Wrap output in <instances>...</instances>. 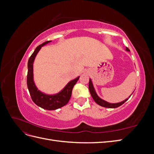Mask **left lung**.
Segmentation results:
<instances>
[{"label":"left lung","instance_id":"left-lung-1","mask_svg":"<svg viewBox=\"0 0 154 154\" xmlns=\"http://www.w3.org/2000/svg\"><path fill=\"white\" fill-rule=\"evenodd\" d=\"M126 51H130L129 49L128 48H126ZM88 88H89V91H90V93L91 94L93 100H94V101L96 102V103L97 104H98L99 105L101 106H103V107H106V108H110V109H114V108H117V107L122 105L124 103H125L126 101H127L129 97L131 96H130L128 98H127L126 100H125L124 101H121L119 102V103H109V102H107L101 99L100 97L97 95L96 92L95 91V89L94 88V86H93L92 85V81L91 79H89V83H88ZM132 95V94H131Z\"/></svg>","mask_w":154,"mask_h":154}]
</instances>
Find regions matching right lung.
<instances>
[{"label":"right lung","instance_id":"1","mask_svg":"<svg viewBox=\"0 0 154 154\" xmlns=\"http://www.w3.org/2000/svg\"><path fill=\"white\" fill-rule=\"evenodd\" d=\"M51 40L45 42L42 44L38 45L29 58L27 63V85L32 101L41 108L44 109L52 110H56L66 105L71 98L72 88L78 82L80 76L77 77L73 80L69 82L62 91L54 95H48L42 93L38 90L33 80V62L37 53L44 45L51 42Z\"/></svg>","mask_w":154,"mask_h":154}]
</instances>
